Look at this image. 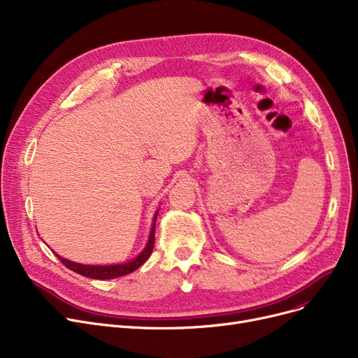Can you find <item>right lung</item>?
<instances>
[{
	"instance_id": "add662e5",
	"label": "right lung",
	"mask_w": 358,
	"mask_h": 358,
	"mask_svg": "<svg viewBox=\"0 0 358 358\" xmlns=\"http://www.w3.org/2000/svg\"><path fill=\"white\" fill-rule=\"evenodd\" d=\"M158 212H155L153 216V224L150 228V234H149V240L146 243V247L141 252V255H137L133 260L126 262V263H118V265H103V266H98V265H82V263L77 262H71L69 259L61 257L58 255H55L63 265L67 266L70 271L92 278V279H113V278H118V276H124L127 273H131L133 271L141 268L143 263L149 259V256L152 255L153 250V244H155V224H157V217H158ZM55 253V252H54Z\"/></svg>"
}]
</instances>
